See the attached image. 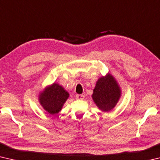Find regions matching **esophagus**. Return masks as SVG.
I'll use <instances>...</instances> for the list:
<instances>
[{
    "instance_id": "obj_1",
    "label": "esophagus",
    "mask_w": 160,
    "mask_h": 160,
    "mask_svg": "<svg viewBox=\"0 0 160 160\" xmlns=\"http://www.w3.org/2000/svg\"><path fill=\"white\" fill-rule=\"evenodd\" d=\"M76 99H79V100H82L84 99V97H85V96L82 95V94H77L76 95Z\"/></svg>"
}]
</instances>
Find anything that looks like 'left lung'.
Listing matches in <instances>:
<instances>
[{
	"instance_id": "8db88e82",
	"label": "left lung",
	"mask_w": 160,
	"mask_h": 160,
	"mask_svg": "<svg viewBox=\"0 0 160 160\" xmlns=\"http://www.w3.org/2000/svg\"><path fill=\"white\" fill-rule=\"evenodd\" d=\"M121 96V90L117 81L111 73L99 78L92 95L97 107L109 112L116 107Z\"/></svg>"
}]
</instances>
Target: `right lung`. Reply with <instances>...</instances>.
I'll return each instance as SVG.
<instances>
[{
    "label": "right lung",
    "mask_w": 160,
    "mask_h": 160,
    "mask_svg": "<svg viewBox=\"0 0 160 160\" xmlns=\"http://www.w3.org/2000/svg\"><path fill=\"white\" fill-rule=\"evenodd\" d=\"M69 97V93L61 85L54 82L39 93V102L46 112L51 115L58 113Z\"/></svg>",
    "instance_id": "right-lung-1"
}]
</instances>
